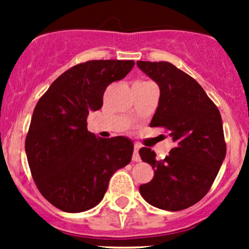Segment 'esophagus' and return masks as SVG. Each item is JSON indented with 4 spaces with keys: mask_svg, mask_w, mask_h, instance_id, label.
<instances>
[{
    "mask_svg": "<svg viewBox=\"0 0 249 249\" xmlns=\"http://www.w3.org/2000/svg\"><path fill=\"white\" fill-rule=\"evenodd\" d=\"M141 145L139 143H135V147H134V154H132V160L134 161H141V157L139 154V150H140Z\"/></svg>",
    "mask_w": 249,
    "mask_h": 249,
    "instance_id": "1",
    "label": "esophagus"
}]
</instances>
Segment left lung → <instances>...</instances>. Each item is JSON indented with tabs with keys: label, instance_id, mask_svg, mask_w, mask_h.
I'll list each match as a JSON object with an SVG mask.
<instances>
[{
	"label": "left lung",
	"instance_id": "obj_1",
	"mask_svg": "<svg viewBox=\"0 0 249 249\" xmlns=\"http://www.w3.org/2000/svg\"><path fill=\"white\" fill-rule=\"evenodd\" d=\"M137 66L160 89L150 127H165L176 144L164 160L141 148V159L153 167L154 177L140 185V193L154 207L184 210L207 194L225 159L222 117L201 85L170 62L137 61Z\"/></svg>",
	"mask_w": 249,
	"mask_h": 249
}]
</instances>
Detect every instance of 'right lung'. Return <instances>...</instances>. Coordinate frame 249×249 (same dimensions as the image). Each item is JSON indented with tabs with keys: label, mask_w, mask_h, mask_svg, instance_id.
<instances>
[{
	"label": "right lung",
	"mask_w": 249,
	"mask_h": 249,
	"mask_svg": "<svg viewBox=\"0 0 249 249\" xmlns=\"http://www.w3.org/2000/svg\"><path fill=\"white\" fill-rule=\"evenodd\" d=\"M132 60H91L67 70L35 107L25 142L32 178L59 210L84 212L104 199L110 177L131 161L134 143L88 131L89 112L102 107L106 88L123 79Z\"/></svg>",
	"instance_id": "add662e5"
}]
</instances>
